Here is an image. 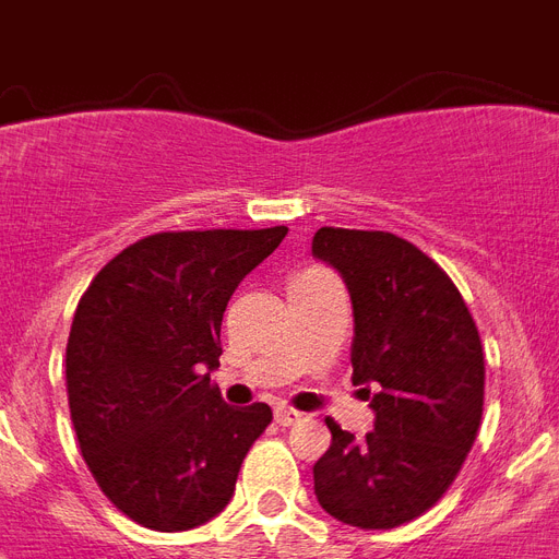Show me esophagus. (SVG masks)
Here are the masks:
<instances>
[{
	"mask_svg": "<svg viewBox=\"0 0 559 559\" xmlns=\"http://www.w3.org/2000/svg\"><path fill=\"white\" fill-rule=\"evenodd\" d=\"M275 420H278V426H293V424H301L305 415L293 406H278L275 408Z\"/></svg>",
	"mask_w": 559,
	"mask_h": 559,
	"instance_id": "obj_1",
	"label": "esophagus"
}]
</instances>
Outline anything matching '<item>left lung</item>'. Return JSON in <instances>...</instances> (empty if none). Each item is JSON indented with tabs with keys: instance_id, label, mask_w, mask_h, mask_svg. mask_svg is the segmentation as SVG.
Masks as SVG:
<instances>
[{
	"instance_id": "obj_1",
	"label": "left lung",
	"mask_w": 559,
	"mask_h": 559,
	"mask_svg": "<svg viewBox=\"0 0 559 559\" xmlns=\"http://www.w3.org/2000/svg\"><path fill=\"white\" fill-rule=\"evenodd\" d=\"M313 254L342 272L354 305L350 366L373 384L366 438L333 417L331 450L316 461V499L354 528L417 520L459 476L485 406V350L459 287L391 231L324 226Z\"/></svg>"
}]
</instances>
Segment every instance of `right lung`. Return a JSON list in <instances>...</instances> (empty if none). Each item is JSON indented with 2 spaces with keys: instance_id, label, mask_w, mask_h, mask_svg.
<instances>
[{
  "instance_id": "right-lung-1",
  "label": "right lung",
  "mask_w": 559,
  "mask_h": 559,
  "mask_svg": "<svg viewBox=\"0 0 559 559\" xmlns=\"http://www.w3.org/2000/svg\"><path fill=\"white\" fill-rule=\"evenodd\" d=\"M287 226L159 231L92 278L66 345V391L83 461L118 511L188 531L235 493L272 408L223 403L219 324L237 284Z\"/></svg>"
}]
</instances>
